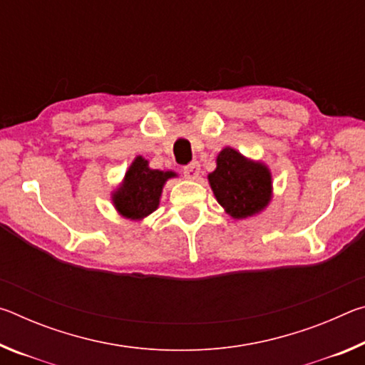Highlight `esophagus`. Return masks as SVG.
<instances>
[{"label": "esophagus", "mask_w": 365, "mask_h": 365, "mask_svg": "<svg viewBox=\"0 0 365 365\" xmlns=\"http://www.w3.org/2000/svg\"><path fill=\"white\" fill-rule=\"evenodd\" d=\"M200 172H201V165L197 160H193V163H190L188 165H185L183 168V175L187 178H191V180H196V178L200 177Z\"/></svg>", "instance_id": "esophagus-1"}]
</instances>
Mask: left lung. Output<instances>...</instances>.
Listing matches in <instances>:
<instances>
[{"instance_id":"obj_1","label":"left lung","mask_w":365,"mask_h":365,"mask_svg":"<svg viewBox=\"0 0 365 365\" xmlns=\"http://www.w3.org/2000/svg\"><path fill=\"white\" fill-rule=\"evenodd\" d=\"M215 170L207 175L219 205L233 219L262 212L272 200V174L261 160L243 156L227 146L217 154Z\"/></svg>"}]
</instances>
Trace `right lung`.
Returning <instances> with one entry per match:
<instances>
[{
    "instance_id": "obj_1",
    "label": "right lung",
    "mask_w": 365,
    "mask_h": 365,
    "mask_svg": "<svg viewBox=\"0 0 365 365\" xmlns=\"http://www.w3.org/2000/svg\"><path fill=\"white\" fill-rule=\"evenodd\" d=\"M172 177H177L175 172L151 169L143 156H137L110 196L115 211L125 219L143 220L158 209L164 185Z\"/></svg>"
}]
</instances>
